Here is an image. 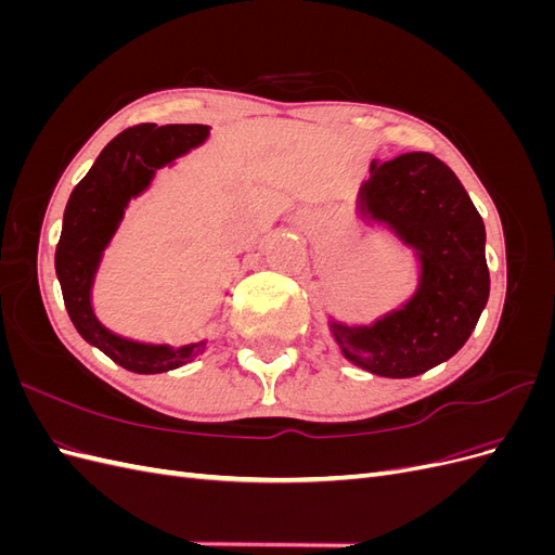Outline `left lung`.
Returning a JSON list of instances; mask_svg holds the SVG:
<instances>
[{"label": "left lung", "mask_w": 555, "mask_h": 555, "mask_svg": "<svg viewBox=\"0 0 555 555\" xmlns=\"http://www.w3.org/2000/svg\"><path fill=\"white\" fill-rule=\"evenodd\" d=\"M359 220L382 227L412 249V296L373 324L328 317L340 354L379 377H416L467 343L491 292L486 229L461 180L430 153L371 164L357 194Z\"/></svg>", "instance_id": "left-lung-1"}]
</instances>
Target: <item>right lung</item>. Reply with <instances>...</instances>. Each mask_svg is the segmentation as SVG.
<instances>
[{
    "instance_id": "obj_1",
    "label": "right lung",
    "mask_w": 555,
    "mask_h": 555,
    "mask_svg": "<svg viewBox=\"0 0 555 555\" xmlns=\"http://www.w3.org/2000/svg\"><path fill=\"white\" fill-rule=\"evenodd\" d=\"M210 137L208 125H139L129 127L102 150L64 208L62 236L55 249V273L64 306L76 331L102 349L117 365L139 375L169 373L204 354L208 340L182 347L139 343L117 335L99 322L92 308V287L104 251L120 229L131 198L141 196L164 166Z\"/></svg>"
}]
</instances>
